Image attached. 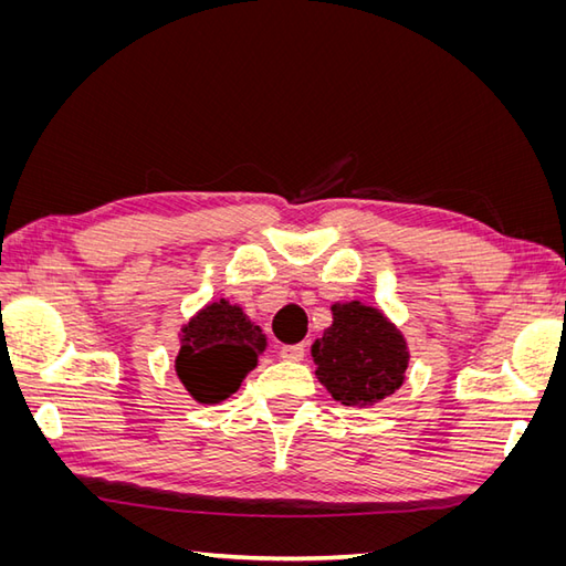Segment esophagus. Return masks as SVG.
Here are the masks:
<instances>
[{
	"label": "esophagus",
	"mask_w": 566,
	"mask_h": 566,
	"mask_svg": "<svg viewBox=\"0 0 566 566\" xmlns=\"http://www.w3.org/2000/svg\"><path fill=\"white\" fill-rule=\"evenodd\" d=\"M279 356L283 358V361H302V358H304V347L302 345H283Z\"/></svg>",
	"instance_id": "obj_1"
}]
</instances>
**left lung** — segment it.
<instances>
[{
	"instance_id": "1",
	"label": "left lung",
	"mask_w": 566,
	"mask_h": 566,
	"mask_svg": "<svg viewBox=\"0 0 566 566\" xmlns=\"http://www.w3.org/2000/svg\"><path fill=\"white\" fill-rule=\"evenodd\" d=\"M333 323L312 347L318 382L345 406L366 408L391 397L410 361L408 342L378 306L335 302Z\"/></svg>"
}]
</instances>
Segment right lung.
Returning <instances> with one entry per match:
<instances>
[{
    "label": "right lung",
    "instance_id": "1",
    "mask_svg": "<svg viewBox=\"0 0 566 566\" xmlns=\"http://www.w3.org/2000/svg\"><path fill=\"white\" fill-rule=\"evenodd\" d=\"M266 349V335L238 304L217 300L181 325L175 370L198 403H219L241 389Z\"/></svg>",
    "mask_w": 566,
    "mask_h": 566
}]
</instances>
